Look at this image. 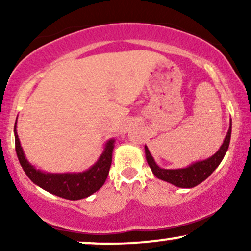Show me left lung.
I'll return each instance as SVG.
<instances>
[{"instance_id": "obj_1", "label": "left lung", "mask_w": 251, "mask_h": 251, "mask_svg": "<svg viewBox=\"0 0 251 251\" xmlns=\"http://www.w3.org/2000/svg\"><path fill=\"white\" fill-rule=\"evenodd\" d=\"M230 138H231V119H230V126L227 129V133L224 138V142L221 145L220 150L214 155L205 160H198L190 164L189 166L183 169H162L154 162L153 157L150 153L148 146L145 145V155L148 164L151 168L152 172L157 178L164 181L172 184V185L178 186V188L190 189L201 184L206 178L209 177L212 172L217 169L224 155H226L227 149H229Z\"/></svg>"}]
</instances>
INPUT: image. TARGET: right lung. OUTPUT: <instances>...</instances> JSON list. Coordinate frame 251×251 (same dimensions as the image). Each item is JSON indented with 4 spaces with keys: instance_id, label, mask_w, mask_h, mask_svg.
I'll return each mask as SVG.
<instances>
[{
    "instance_id": "add662e5",
    "label": "right lung",
    "mask_w": 251,
    "mask_h": 251,
    "mask_svg": "<svg viewBox=\"0 0 251 251\" xmlns=\"http://www.w3.org/2000/svg\"><path fill=\"white\" fill-rule=\"evenodd\" d=\"M14 134H15L17 158H19V162L25 175L34 184L50 194L71 201L81 200V198H86L97 192L103 185L106 178H107L112 164V153H113L116 139H109L106 142L99 159L86 171L50 174V172H43L41 170L35 169V166L28 162L21 143H20L19 135H17L16 123L14 126Z\"/></svg>"
}]
</instances>
